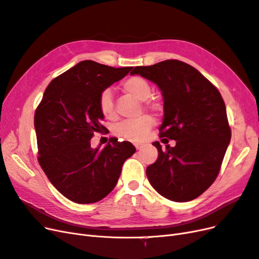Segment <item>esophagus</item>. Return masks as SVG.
I'll return each mask as SVG.
<instances>
[{"label": "esophagus", "instance_id": "obj_1", "mask_svg": "<svg viewBox=\"0 0 259 259\" xmlns=\"http://www.w3.org/2000/svg\"><path fill=\"white\" fill-rule=\"evenodd\" d=\"M134 146H135V148L137 149V150H139V149H142V147H143V145H140V144H134Z\"/></svg>", "mask_w": 259, "mask_h": 259}]
</instances>
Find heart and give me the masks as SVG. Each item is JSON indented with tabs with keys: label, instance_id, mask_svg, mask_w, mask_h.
Segmentation results:
<instances>
[{
	"label": "heart",
	"instance_id": "b5f03b06",
	"mask_svg": "<svg viewBox=\"0 0 259 259\" xmlns=\"http://www.w3.org/2000/svg\"><path fill=\"white\" fill-rule=\"evenodd\" d=\"M123 91L133 97L144 101V107L147 110L159 112L161 104L154 99H148L151 95V85L145 77L134 75L128 77L122 84ZM99 110L106 119L112 120L115 117V108L112 93L110 90H105L100 94L98 100ZM153 120L149 115H143L136 120H125L114 125V135L134 143H142L153 127Z\"/></svg>",
	"mask_w": 259,
	"mask_h": 259
}]
</instances>
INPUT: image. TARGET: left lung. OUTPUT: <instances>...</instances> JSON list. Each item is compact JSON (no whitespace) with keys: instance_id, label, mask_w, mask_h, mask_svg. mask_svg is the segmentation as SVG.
<instances>
[{"instance_id":"8db88e82","label":"left lung","mask_w":259,"mask_h":259,"mask_svg":"<svg viewBox=\"0 0 259 259\" xmlns=\"http://www.w3.org/2000/svg\"><path fill=\"white\" fill-rule=\"evenodd\" d=\"M131 74L159 86L164 100L160 137L176 140L165 149L152 144L159 155L146 169L149 182L170 201L198 198L215 182L231 139L221 93L197 69L176 59L135 67Z\"/></svg>"}]
</instances>
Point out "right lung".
I'll return each mask as SVG.
<instances>
[{
  "mask_svg": "<svg viewBox=\"0 0 259 259\" xmlns=\"http://www.w3.org/2000/svg\"><path fill=\"white\" fill-rule=\"evenodd\" d=\"M133 67L113 68L83 60L55 77L34 114L38 163L53 186L70 201L89 204L115 187L123 163L135 153L128 142L110 139L93 149L94 133L106 128L98 106L100 94Z\"/></svg>",
  "mask_w": 259,
  "mask_h": 259,
  "instance_id": "add662e5",
  "label": "right lung"
}]
</instances>
